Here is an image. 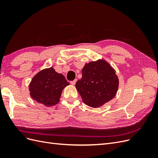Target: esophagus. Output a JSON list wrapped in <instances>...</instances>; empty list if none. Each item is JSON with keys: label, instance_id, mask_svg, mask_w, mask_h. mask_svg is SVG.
Returning a JSON list of instances; mask_svg holds the SVG:
<instances>
[{"label": "esophagus", "instance_id": "34e87169", "mask_svg": "<svg viewBox=\"0 0 158 158\" xmlns=\"http://www.w3.org/2000/svg\"><path fill=\"white\" fill-rule=\"evenodd\" d=\"M76 81H77V79H75V80H73V81H71L70 84H71L72 85H75V84H76Z\"/></svg>", "mask_w": 158, "mask_h": 158}]
</instances>
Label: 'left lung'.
Segmentation results:
<instances>
[{"mask_svg":"<svg viewBox=\"0 0 158 158\" xmlns=\"http://www.w3.org/2000/svg\"><path fill=\"white\" fill-rule=\"evenodd\" d=\"M82 73L76 88L87 106L99 107L115 96L118 80L115 71L106 61L98 60L85 64Z\"/></svg>","mask_w":158,"mask_h":158,"instance_id":"left-lung-1","label":"left lung"}]
</instances>
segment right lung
<instances>
[{"label":"right lung","mask_w":158,"mask_h":158,"mask_svg":"<svg viewBox=\"0 0 158 158\" xmlns=\"http://www.w3.org/2000/svg\"><path fill=\"white\" fill-rule=\"evenodd\" d=\"M69 84L64 76L52 68L44 69L32 78L29 86L31 97L46 106H55L59 102L62 91Z\"/></svg>","instance_id":"right-lung-1"}]
</instances>
